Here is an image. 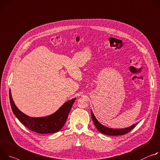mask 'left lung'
<instances>
[{
	"instance_id": "8db88e82",
	"label": "left lung",
	"mask_w": 160,
	"mask_h": 160,
	"mask_svg": "<svg viewBox=\"0 0 160 160\" xmlns=\"http://www.w3.org/2000/svg\"><path fill=\"white\" fill-rule=\"evenodd\" d=\"M91 114L92 117V119L93 121V123L97 130L101 132L103 134L105 135H112V136H117V135H125L126 133H128L130 132L132 129H133L137 124H135V125L127 128H124V129H112V128H109L108 127H105L103 126L102 125L97 121L96 119L95 116H94L92 111H91Z\"/></svg>"
}]
</instances>
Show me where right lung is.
<instances>
[{
	"label": "right lung",
	"instance_id": "obj_1",
	"mask_svg": "<svg viewBox=\"0 0 160 160\" xmlns=\"http://www.w3.org/2000/svg\"><path fill=\"white\" fill-rule=\"evenodd\" d=\"M9 100L14 114L23 125L31 131L47 134L56 133L62 128L76 98L67 101L54 114L43 118H31L22 112L15 105L10 91Z\"/></svg>",
	"mask_w": 160,
	"mask_h": 160
}]
</instances>
